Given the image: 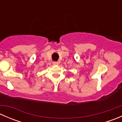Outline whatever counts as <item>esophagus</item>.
<instances>
[{"label": "esophagus", "mask_w": 122, "mask_h": 122, "mask_svg": "<svg viewBox=\"0 0 122 122\" xmlns=\"http://www.w3.org/2000/svg\"><path fill=\"white\" fill-rule=\"evenodd\" d=\"M59 64L58 62L57 61H54L53 62V65H58Z\"/></svg>", "instance_id": "1"}]
</instances>
